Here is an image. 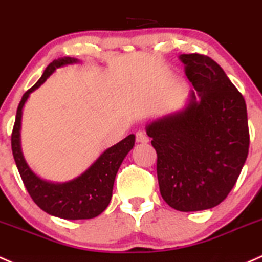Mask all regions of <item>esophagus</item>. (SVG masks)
Here are the masks:
<instances>
[{
  "mask_svg": "<svg viewBox=\"0 0 262 262\" xmlns=\"http://www.w3.org/2000/svg\"><path fill=\"white\" fill-rule=\"evenodd\" d=\"M136 140L137 143H142V144H147L148 142H149V138H148L147 136H145L143 132H138V133L136 134Z\"/></svg>",
  "mask_w": 262,
  "mask_h": 262,
  "instance_id": "obj_1",
  "label": "esophagus"
}]
</instances>
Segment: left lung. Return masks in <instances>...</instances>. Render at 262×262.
Listing matches in <instances>:
<instances>
[{
	"instance_id": "left-lung-1",
	"label": "left lung",
	"mask_w": 262,
	"mask_h": 262,
	"mask_svg": "<svg viewBox=\"0 0 262 262\" xmlns=\"http://www.w3.org/2000/svg\"><path fill=\"white\" fill-rule=\"evenodd\" d=\"M192 82L182 110L147 125L157 152L162 197L182 212L220 205L235 186L249 154L250 134L244 96L211 57L183 54Z\"/></svg>"
}]
</instances>
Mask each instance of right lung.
<instances>
[{
  "label": "right lung",
  "mask_w": 262,
  "mask_h": 262,
  "mask_svg": "<svg viewBox=\"0 0 262 262\" xmlns=\"http://www.w3.org/2000/svg\"><path fill=\"white\" fill-rule=\"evenodd\" d=\"M76 62H79L78 59L65 56L54 60L45 69L42 76L38 79L36 84L22 96L11 136L13 158L29 194L41 210L51 216L64 220L94 219L108 207L112 200L115 176L125 156L134 147L136 140L134 134H130L101 153L94 163L79 177L64 183H54L41 180L32 172L25 161L21 150L20 129L22 109L30 94L40 88L57 68Z\"/></svg>",
  "instance_id": "add662e5"
}]
</instances>
